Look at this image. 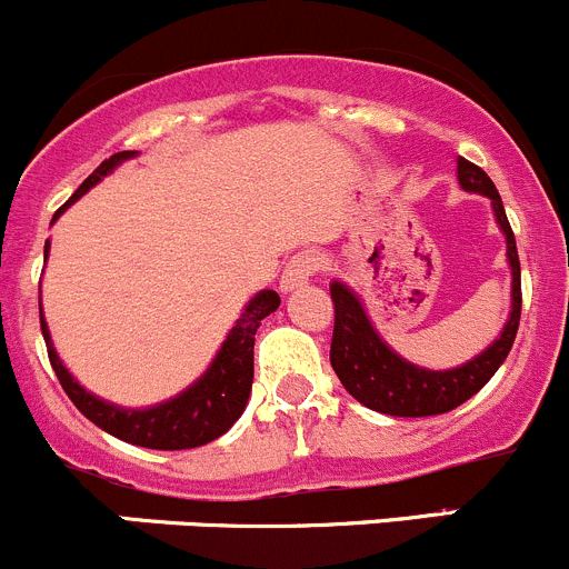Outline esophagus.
I'll list each match as a JSON object with an SVG mask.
<instances>
[{
  "label": "esophagus",
  "instance_id": "1",
  "mask_svg": "<svg viewBox=\"0 0 569 569\" xmlns=\"http://www.w3.org/2000/svg\"><path fill=\"white\" fill-rule=\"evenodd\" d=\"M319 269L317 252H297L289 263H286L283 274H280V291H295L302 283H308L313 272Z\"/></svg>",
  "mask_w": 569,
  "mask_h": 569
}]
</instances>
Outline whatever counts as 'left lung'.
Here are the masks:
<instances>
[{"label":"left lung","mask_w":569,"mask_h":569,"mask_svg":"<svg viewBox=\"0 0 569 569\" xmlns=\"http://www.w3.org/2000/svg\"><path fill=\"white\" fill-rule=\"evenodd\" d=\"M457 181H460L465 192L490 198L498 228L507 237V261L509 269H512V308H509V319L503 325L501 336L490 347L481 349L476 358L465 360L462 366H455V369L432 371L396 355L382 341L377 327L371 325L360 297L341 280H332L330 297L332 306H336V327H332L330 363L341 386L360 405L369 407V410L386 412V416L396 418H423L455 410V407H460L462 401H468L470 396L479 393L490 382V377L507 360L515 336H518L520 302H523V297H520V261L501 194H498L496 183L490 181L485 170L476 168L473 162L462 157L457 159Z\"/></svg>","instance_id":"8db88e82"}]
</instances>
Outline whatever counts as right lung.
Instances as JSON below:
<instances>
[{"instance_id":"add662e5","label":"right lung","mask_w":569,"mask_h":569,"mask_svg":"<svg viewBox=\"0 0 569 569\" xmlns=\"http://www.w3.org/2000/svg\"><path fill=\"white\" fill-rule=\"evenodd\" d=\"M137 151H120L114 157L104 159L99 168L93 170L82 181V187L68 198V203L62 209H57L54 220L68 209L71 203H77L88 189H93L101 178L112 173L118 164H123L126 159H134ZM51 220V222H54ZM51 244L46 242L43 258H49ZM40 306V297H38ZM280 297L278 291L263 289L244 306L242 317L237 319V325L228 330L226 341L217 349L214 360L209 363V369L198 377L189 388H183L181 393H176L173 399L159 401V405L142 407H120L112 401L101 399V396L90 393L88 388L79 386L73 380L71 371L66 369V363L57 355L54 343H51L49 325L43 319V308H40V330H43L46 349H49L51 369H54L57 380H60L62 391L68 393V399L77 405V410L84 418L96 423L104 432L114 435L118 440H126L131 446H142V449H159V451H178V449H194V446H206L211 440H217L220 435H226L233 423L239 421V416L244 412L250 399L252 388V343H256V330L261 325V319H267L269 313L278 311Z\"/></svg>"}]
</instances>
